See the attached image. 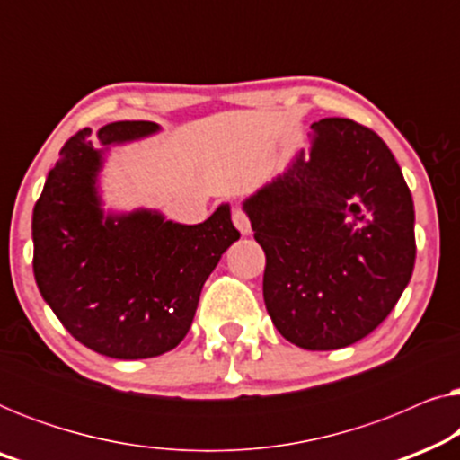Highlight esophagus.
<instances>
[{
  "label": "esophagus",
  "instance_id": "esophagus-1",
  "mask_svg": "<svg viewBox=\"0 0 460 460\" xmlns=\"http://www.w3.org/2000/svg\"><path fill=\"white\" fill-rule=\"evenodd\" d=\"M232 222L238 230H241V234H249L251 232V219L247 216V211L241 209V207H236L234 211H232Z\"/></svg>",
  "mask_w": 460,
  "mask_h": 460
}]
</instances>
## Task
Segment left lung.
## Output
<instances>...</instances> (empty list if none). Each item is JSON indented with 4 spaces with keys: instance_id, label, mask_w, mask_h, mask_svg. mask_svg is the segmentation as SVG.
I'll list each match as a JSON object with an SVG mask.
<instances>
[{
    "instance_id": "left-lung-1",
    "label": "left lung",
    "mask_w": 460,
    "mask_h": 460,
    "mask_svg": "<svg viewBox=\"0 0 460 460\" xmlns=\"http://www.w3.org/2000/svg\"><path fill=\"white\" fill-rule=\"evenodd\" d=\"M310 156L244 211L266 253L263 301L287 341L339 349L389 316L412 276L414 205L387 144L351 119L312 125Z\"/></svg>"
}]
</instances>
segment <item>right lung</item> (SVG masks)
<instances>
[{
	"instance_id": "add662e5",
	"label": "right lung",
	"mask_w": 460,
	"mask_h": 460,
	"mask_svg": "<svg viewBox=\"0 0 460 460\" xmlns=\"http://www.w3.org/2000/svg\"><path fill=\"white\" fill-rule=\"evenodd\" d=\"M156 129L153 121L109 123L98 140L109 146ZM98 169L92 129H79L60 148L33 209L37 287L85 348L119 360L161 356L186 337L205 280L241 232L228 205L197 226L150 211L104 219Z\"/></svg>"
}]
</instances>
